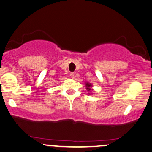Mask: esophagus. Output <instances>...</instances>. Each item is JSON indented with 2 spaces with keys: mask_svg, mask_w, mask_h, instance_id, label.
<instances>
[{
  "mask_svg": "<svg viewBox=\"0 0 152 152\" xmlns=\"http://www.w3.org/2000/svg\"><path fill=\"white\" fill-rule=\"evenodd\" d=\"M70 77L72 78V79H74V77H75V74H74V73H71V74H70Z\"/></svg>",
  "mask_w": 152,
  "mask_h": 152,
  "instance_id": "esophagus-1",
  "label": "esophagus"
}]
</instances>
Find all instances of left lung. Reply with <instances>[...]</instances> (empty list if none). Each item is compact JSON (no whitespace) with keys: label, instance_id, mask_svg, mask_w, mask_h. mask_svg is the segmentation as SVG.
<instances>
[{"label":"left lung","instance_id":"left-lung-1","mask_svg":"<svg viewBox=\"0 0 152 152\" xmlns=\"http://www.w3.org/2000/svg\"><path fill=\"white\" fill-rule=\"evenodd\" d=\"M86 90H88V94H92V92H93V90H92V85L90 83L88 82H86Z\"/></svg>","mask_w":152,"mask_h":152}]
</instances>
